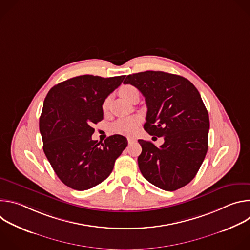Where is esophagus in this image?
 Returning <instances> with one entry per match:
<instances>
[{
  "instance_id": "34e87169",
  "label": "esophagus",
  "mask_w": 250,
  "mask_h": 250,
  "mask_svg": "<svg viewBox=\"0 0 250 250\" xmlns=\"http://www.w3.org/2000/svg\"><path fill=\"white\" fill-rule=\"evenodd\" d=\"M127 141H128V144H134V142H136V139L134 137H128Z\"/></svg>"
}]
</instances>
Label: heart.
Returning <instances> with one entry per match:
<instances>
[{
	"label": "heart",
	"mask_w": 250,
	"mask_h": 250,
	"mask_svg": "<svg viewBox=\"0 0 250 250\" xmlns=\"http://www.w3.org/2000/svg\"><path fill=\"white\" fill-rule=\"evenodd\" d=\"M138 91L135 87L131 86V85H125L120 89V95L125 98V100H130L131 97H133L134 95H137ZM110 105V98H106L104 103H103V110L106 111ZM139 125V119L136 117H132V118H125V119H121L119 121H117L113 126L112 129L113 131L120 133V134H131L133 133L137 126Z\"/></svg>",
	"instance_id": "heart-1"
}]
</instances>
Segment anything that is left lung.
<instances>
[{"label": "left lung", "instance_id": "obj_1", "mask_svg": "<svg viewBox=\"0 0 250 250\" xmlns=\"http://www.w3.org/2000/svg\"><path fill=\"white\" fill-rule=\"evenodd\" d=\"M124 84L134 86L146 98L145 129L164 138L160 147L138 139L141 174L165 191L184 187L194 179L208 151L209 120L199 91L188 79L162 71L128 75Z\"/></svg>", "mask_w": 250, "mask_h": 250}]
</instances>
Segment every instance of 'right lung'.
Segmentation results:
<instances>
[{"instance_id": "add662e5", "label": "right lung", "mask_w": 250, "mask_h": 250, "mask_svg": "<svg viewBox=\"0 0 250 250\" xmlns=\"http://www.w3.org/2000/svg\"><path fill=\"white\" fill-rule=\"evenodd\" d=\"M125 77L77 76L55 85L45 97L40 118L43 151L66 186L84 191L102 183L126 147L127 139L120 134L104 142L92 139L93 125L104 119V101Z\"/></svg>"}]
</instances>
